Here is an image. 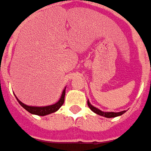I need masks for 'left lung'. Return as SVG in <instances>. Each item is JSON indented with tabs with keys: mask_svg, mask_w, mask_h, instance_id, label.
Masks as SVG:
<instances>
[{
	"mask_svg": "<svg viewBox=\"0 0 151 151\" xmlns=\"http://www.w3.org/2000/svg\"><path fill=\"white\" fill-rule=\"evenodd\" d=\"M88 107L90 108L91 110L94 112V113H96V114H98L99 115H101V116L106 117V118H114V117H116V116H119V115H123L124 112H126L125 111H123L120 112H116V113L115 112H103L100 111L98 108L94 107L93 106H92L88 101Z\"/></svg>",
	"mask_w": 151,
	"mask_h": 151,
	"instance_id": "left-lung-1",
	"label": "left lung"
}]
</instances>
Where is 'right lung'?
Wrapping results in <instances>:
<instances>
[{"mask_svg": "<svg viewBox=\"0 0 151 151\" xmlns=\"http://www.w3.org/2000/svg\"><path fill=\"white\" fill-rule=\"evenodd\" d=\"M65 93H66V88H64V90L63 91V93H62V97L59 99V101L56 102L55 104L51 105V106H27V105L23 104L22 101H20L17 98V100L19 102V104L22 106V107L24 108L25 110H27V111L30 112L31 114H34V115H40V116H44V115H49L51 113L57 111L59 108L63 105L64 103V98H65Z\"/></svg>", "mask_w": 151, "mask_h": 151, "instance_id": "1", "label": "right lung"}]
</instances>
